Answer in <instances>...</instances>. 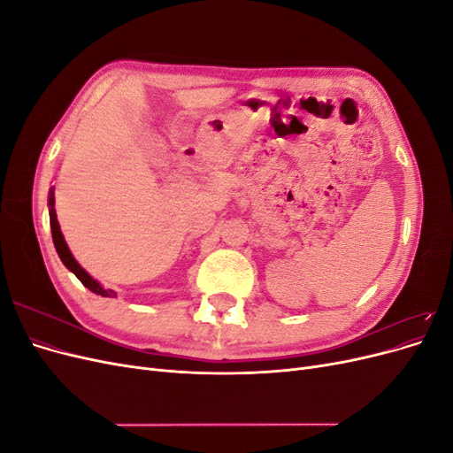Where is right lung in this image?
<instances>
[{
  "label": "right lung",
  "instance_id": "add662e5",
  "mask_svg": "<svg viewBox=\"0 0 453 453\" xmlns=\"http://www.w3.org/2000/svg\"><path fill=\"white\" fill-rule=\"evenodd\" d=\"M49 215H50V232H52V242H54V248H57V253H58V257L62 258V263L65 265V268H70L75 276L79 278V281L83 283L85 287H88V289L92 291V293H96V295H102V296H113L115 293L111 291V289H104V287L96 281V280H92L88 273L79 266V263L77 260L73 258V255H72V251L67 250V243H65V240H64V236H62V232H60V225H58V219H57V211H54V195H52V190H50V198H49Z\"/></svg>",
  "mask_w": 453,
  "mask_h": 453
}]
</instances>
